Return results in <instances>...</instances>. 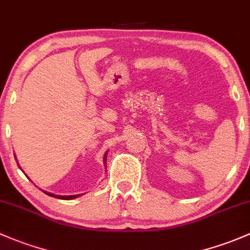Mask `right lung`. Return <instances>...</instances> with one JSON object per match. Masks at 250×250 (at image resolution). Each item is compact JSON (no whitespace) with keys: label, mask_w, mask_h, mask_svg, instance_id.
<instances>
[{"label":"right lung","mask_w":250,"mask_h":250,"mask_svg":"<svg viewBox=\"0 0 250 250\" xmlns=\"http://www.w3.org/2000/svg\"><path fill=\"white\" fill-rule=\"evenodd\" d=\"M106 154H107V151L106 153L104 154V164L106 163ZM44 191V190H43ZM44 193L46 194V195L49 196H52V198H57V199H61V200H73V199L78 198V196H80V194H78V195H55V194L52 193H49V191H44Z\"/></svg>","instance_id":"right-lung-1"}]
</instances>
